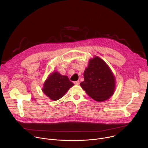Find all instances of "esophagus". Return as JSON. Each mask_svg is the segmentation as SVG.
I'll use <instances>...</instances> for the list:
<instances>
[{
    "instance_id": "1",
    "label": "esophagus",
    "mask_w": 148,
    "mask_h": 148,
    "mask_svg": "<svg viewBox=\"0 0 148 148\" xmlns=\"http://www.w3.org/2000/svg\"><path fill=\"white\" fill-rule=\"evenodd\" d=\"M74 83V84H75V85H78V84H79V81H75Z\"/></svg>"
}]
</instances>
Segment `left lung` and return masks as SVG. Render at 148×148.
Here are the masks:
<instances>
[{
	"label": "left lung",
	"mask_w": 148,
	"mask_h": 148,
	"mask_svg": "<svg viewBox=\"0 0 148 148\" xmlns=\"http://www.w3.org/2000/svg\"><path fill=\"white\" fill-rule=\"evenodd\" d=\"M80 86L93 99L102 102L112 97L115 90V77L103 60L95 56L89 61Z\"/></svg>",
	"instance_id": "8db88e82"
}]
</instances>
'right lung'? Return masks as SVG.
<instances>
[{
    "instance_id": "1",
    "label": "right lung",
    "mask_w": 148,
    "mask_h": 148,
    "mask_svg": "<svg viewBox=\"0 0 148 148\" xmlns=\"http://www.w3.org/2000/svg\"><path fill=\"white\" fill-rule=\"evenodd\" d=\"M74 85L67 75L53 71L45 81L42 91L50 99L57 101L64 96Z\"/></svg>"
}]
</instances>
